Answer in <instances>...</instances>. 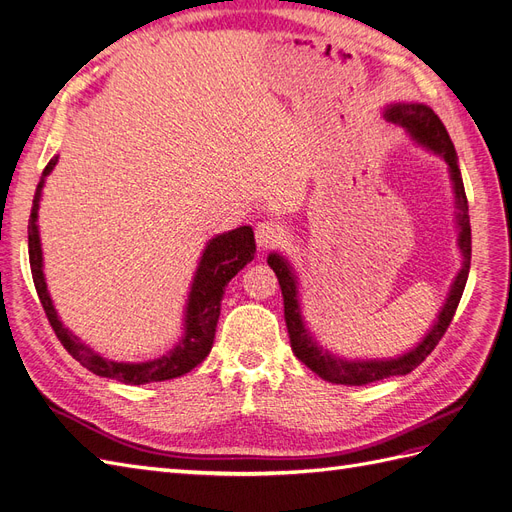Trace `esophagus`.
Segmentation results:
<instances>
[{"label": "esophagus", "instance_id": "esophagus-1", "mask_svg": "<svg viewBox=\"0 0 512 512\" xmlns=\"http://www.w3.org/2000/svg\"><path fill=\"white\" fill-rule=\"evenodd\" d=\"M284 241V230L275 222H260L256 226V243L262 250H271Z\"/></svg>", "mask_w": 512, "mask_h": 512}]
</instances>
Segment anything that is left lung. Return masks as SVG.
Returning <instances> with one entry per match:
<instances>
[{"label": "left lung", "mask_w": 512, "mask_h": 512, "mask_svg": "<svg viewBox=\"0 0 512 512\" xmlns=\"http://www.w3.org/2000/svg\"><path fill=\"white\" fill-rule=\"evenodd\" d=\"M386 117L395 123H401L404 128H408L418 143H423L431 151L440 153V156L446 160L448 168H451V179L455 183V196H457V207H459V226H461L459 247L463 252V267L451 288V294H448L446 305L442 307L438 322L433 324V329L412 352L399 356V359H393V361H342V359H337V356H331L327 350L318 348L312 342V337L307 335V329L303 327V320H301L299 303H297V282H294V275L282 256L271 254L267 262H269V267L275 271L277 282H280V288H282L284 318H286L292 352L301 363H305L309 369H312L314 374H318L322 380L333 382V384L363 386V384H371V382H378L384 378L410 374V371L421 365L433 352V348L440 344V339L444 337L448 324H451V320L457 312V305L461 301V294H463V288H466L468 273H470L472 232H470L468 198H466V190H463V181H461V173L457 166V153H455L451 136H448L442 119L425 104H397L386 111Z\"/></svg>", "instance_id": "left-lung-1"}]
</instances>
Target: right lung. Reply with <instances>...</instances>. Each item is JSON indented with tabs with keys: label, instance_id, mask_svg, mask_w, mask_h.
<instances>
[{
	"label": "right lung",
	"instance_id": "1",
	"mask_svg": "<svg viewBox=\"0 0 512 512\" xmlns=\"http://www.w3.org/2000/svg\"><path fill=\"white\" fill-rule=\"evenodd\" d=\"M55 162L57 158H53L49 164H46L42 179L36 188L32 215H29V224H27V245H29V267H32L38 299L61 346L72 354V359L79 361L89 371H94L96 376L113 378L123 384L164 382V380H173L188 374V371L194 369L198 363H203L205 356L211 352L215 327H218V318H220V305H222V297L228 282L247 265V262L254 260L256 241H254L252 226L235 228L226 232V235H220L209 241L192 284L188 316H185V335L173 350H170L166 356H162V359L149 361V363L130 365V363L108 361L98 352L81 344V339H76L64 324L59 322L49 292H46L36 220H38V203H40L44 177L51 173Z\"/></svg>",
	"mask_w": 512,
	"mask_h": 512
}]
</instances>
